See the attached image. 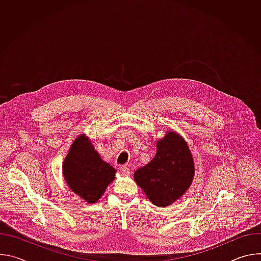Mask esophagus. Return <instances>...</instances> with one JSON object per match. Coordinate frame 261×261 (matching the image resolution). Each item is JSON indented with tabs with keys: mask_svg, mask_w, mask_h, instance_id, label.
Listing matches in <instances>:
<instances>
[{
	"mask_svg": "<svg viewBox=\"0 0 261 261\" xmlns=\"http://www.w3.org/2000/svg\"><path fill=\"white\" fill-rule=\"evenodd\" d=\"M120 170H121V172H122L123 174H125V175H129V174H130V168L127 167V166H125V165L121 166V167H120Z\"/></svg>",
	"mask_w": 261,
	"mask_h": 261,
	"instance_id": "1",
	"label": "esophagus"
}]
</instances>
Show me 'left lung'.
<instances>
[{
	"label": "left lung",
	"mask_w": 261,
	"mask_h": 261,
	"mask_svg": "<svg viewBox=\"0 0 261 261\" xmlns=\"http://www.w3.org/2000/svg\"><path fill=\"white\" fill-rule=\"evenodd\" d=\"M193 158L186 141L167 132L157 142L154 159L134 172L136 184L157 206H167L180 197L192 182Z\"/></svg>",
	"instance_id": "1"
}]
</instances>
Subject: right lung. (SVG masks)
<instances>
[{"mask_svg":"<svg viewBox=\"0 0 261 261\" xmlns=\"http://www.w3.org/2000/svg\"><path fill=\"white\" fill-rule=\"evenodd\" d=\"M116 171L83 136L74 140L63 164V173L70 189L89 203L96 202L102 196L108 184L114 180Z\"/></svg>","mask_w":261,"mask_h":261,"instance_id":"add662e5","label":"right lung"}]
</instances>
